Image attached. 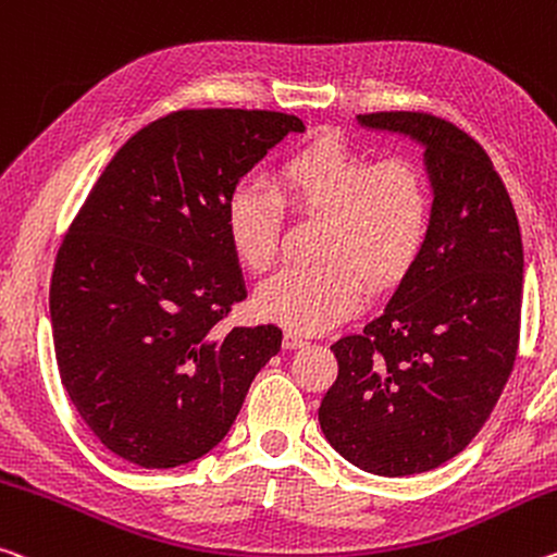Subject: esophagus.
I'll return each mask as SVG.
<instances>
[{
    "mask_svg": "<svg viewBox=\"0 0 557 557\" xmlns=\"http://www.w3.org/2000/svg\"><path fill=\"white\" fill-rule=\"evenodd\" d=\"M282 344H285V349H299V347H305L307 339L302 337V334L287 330L285 337H282Z\"/></svg>",
    "mask_w": 557,
    "mask_h": 557,
    "instance_id": "obj_1",
    "label": "esophagus"
}]
</instances>
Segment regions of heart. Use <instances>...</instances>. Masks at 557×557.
Listing matches in <instances>:
<instances>
[{
    "label": "heart",
    "mask_w": 557,
    "mask_h": 557,
    "mask_svg": "<svg viewBox=\"0 0 557 557\" xmlns=\"http://www.w3.org/2000/svg\"><path fill=\"white\" fill-rule=\"evenodd\" d=\"M282 208L324 218L314 268H287L262 282L255 312L293 332H320L361 305L364 282L384 289L406 275L434 220L429 175L411 158L372 163L342 136L324 131L287 153L272 173V193L235 185L225 202V233L247 270H268L277 255Z\"/></svg>",
    "instance_id": "b5f03b06"
}]
</instances>
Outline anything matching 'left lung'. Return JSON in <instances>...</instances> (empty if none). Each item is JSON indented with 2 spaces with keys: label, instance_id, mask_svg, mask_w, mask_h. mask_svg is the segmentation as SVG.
I'll return each mask as SVG.
<instances>
[{
  "label": "left lung",
  "instance_id": "obj_1",
  "mask_svg": "<svg viewBox=\"0 0 557 557\" xmlns=\"http://www.w3.org/2000/svg\"><path fill=\"white\" fill-rule=\"evenodd\" d=\"M357 121L426 148L434 220L384 310L332 344L339 374L320 426L349 463L396 479L438 469L491 417L518 355L523 243L506 185L466 131L423 111Z\"/></svg>",
  "mask_w": 557,
  "mask_h": 557
}]
</instances>
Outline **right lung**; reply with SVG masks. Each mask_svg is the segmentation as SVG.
<instances>
[{"instance_id":"right-lung-1","label":"right lung","mask_w":557,"mask_h":557,"mask_svg":"<svg viewBox=\"0 0 557 557\" xmlns=\"http://www.w3.org/2000/svg\"><path fill=\"white\" fill-rule=\"evenodd\" d=\"M305 123L277 111L185 109L119 148L59 247L49 310L61 384L111 454L175 469L231 431L275 324L220 332L247 297L225 202Z\"/></svg>"}]
</instances>
